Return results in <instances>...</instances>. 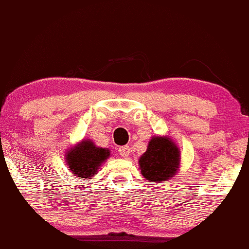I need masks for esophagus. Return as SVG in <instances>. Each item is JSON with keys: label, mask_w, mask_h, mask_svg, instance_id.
<instances>
[{"label": "esophagus", "mask_w": 249, "mask_h": 249, "mask_svg": "<svg viewBox=\"0 0 249 249\" xmlns=\"http://www.w3.org/2000/svg\"><path fill=\"white\" fill-rule=\"evenodd\" d=\"M118 151H119V155H121V157L127 158L130 154V148H129V146H122V147H119Z\"/></svg>", "instance_id": "obj_1"}]
</instances>
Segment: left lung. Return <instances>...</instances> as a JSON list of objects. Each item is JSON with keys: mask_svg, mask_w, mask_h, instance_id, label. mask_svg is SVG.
I'll return each mask as SVG.
<instances>
[{"mask_svg": "<svg viewBox=\"0 0 249 249\" xmlns=\"http://www.w3.org/2000/svg\"><path fill=\"white\" fill-rule=\"evenodd\" d=\"M179 149L166 137H155L140 157L141 174L150 182L162 183L174 177L179 168Z\"/></svg>", "mask_w": 249, "mask_h": 249, "instance_id": "8db88e82", "label": "left lung"}]
</instances>
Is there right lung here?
I'll return each mask as SVG.
<instances>
[{"mask_svg": "<svg viewBox=\"0 0 249 249\" xmlns=\"http://www.w3.org/2000/svg\"><path fill=\"white\" fill-rule=\"evenodd\" d=\"M110 156L108 149L95 147L91 140H83L67 155L68 166L76 177L90 178Z\"/></svg>", "mask_w": 249, "mask_h": 249, "instance_id": "add662e5", "label": "right lung"}]
</instances>
